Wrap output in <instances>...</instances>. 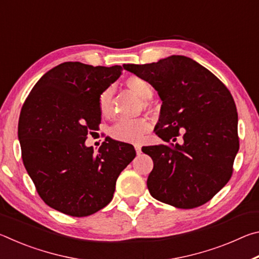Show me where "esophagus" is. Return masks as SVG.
Masks as SVG:
<instances>
[{
	"label": "esophagus",
	"instance_id": "esophagus-1",
	"mask_svg": "<svg viewBox=\"0 0 259 259\" xmlns=\"http://www.w3.org/2000/svg\"><path fill=\"white\" fill-rule=\"evenodd\" d=\"M135 150H136V153H137L138 155L142 154V145H139V144H136Z\"/></svg>",
	"mask_w": 259,
	"mask_h": 259
}]
</instances>
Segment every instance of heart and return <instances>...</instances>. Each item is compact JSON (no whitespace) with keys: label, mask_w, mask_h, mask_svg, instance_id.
Listing matches in <instances>:
<instances>
[{"label":"heart","mask_w":259,"mask_h":259,"mask_svg":"<svg viewBox=\"0 0 259 259\" xmlns=\"http://www.w3.org/2000/svg\"><path fill=\"white\" fill-rule=\"evenodd\" d=\"M126 87L142 99H150L153 95V90L150 83L138 76H131L126 78ZM113 99V89L107 88L98 97V109L102 115L106 116L111 113ZM151 129V124L146 119L128 120L121 119L112 125L109 134L112 138L124 143H139Z\"/></svg>","instance_id":"obj_1"}]
</instances>
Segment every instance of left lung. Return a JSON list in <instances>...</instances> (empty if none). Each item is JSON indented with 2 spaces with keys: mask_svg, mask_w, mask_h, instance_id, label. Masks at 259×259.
Wrapping results in <instances>:
<instances>
[{
  "mask_svg": "<svg viewBox=\"0 0 259 259\" xmlns=\"http://www.w3.org/2000/svg\"><path fill=\"white\" fill-rule=\"evenodd\" d=\"M123 67L152 84L162 100L155 134L164 144L143 148L154 162L147 178L151 195L181 209L208 202L230 181L239 151L238 113L229 89L185 56Z\"/></svg>",
  "mask_w": 259,
  "mask_h": 259,
  "instance_id": "obj_1",
  "label": "left lung"
}]
</instances>
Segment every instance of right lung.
<instances>
[{"mask_svg":"<svg viewBox=\"0 0 259 259\" xmlns=\"http://www.w3.org/2000/svg\"><path fill=\"white\" fill-rule=\"evenodd\" d=\"M122 67L67 61L47 72L21 107V157L41 199L58 211L85 217L111 202L116 179L135 159L133 145L108 139L94 153L88 134L100 123L98 97Z\"/></svg>","mask_w":259,"mask_h":259,"instance_id":"1","label":"right lung"}]
</instances>
